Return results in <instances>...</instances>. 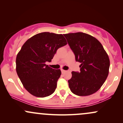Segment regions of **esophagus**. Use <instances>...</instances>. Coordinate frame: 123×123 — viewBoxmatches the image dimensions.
<instances>
[{"label":"esophagus","instance_id":"obj_1","mask_svg":"<svg viewBox=\"0 0 123 123\" xmlns=\"http://www.w3.org/2000/svg\"><path fill=\"white\" fill-rule=\"evenodd\" d=\"M61 72H62V73H65L66 72V70H63V69H61Z\"/></svg>","mask_w":123,"mask_h":123}]
</instances>
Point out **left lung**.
Wrapping results in <instances>:
<instances>
[{
	"label": "left lung",
	"instance_id": "8db88e82",
	"mask_svg": "<svg viewBox=\"0 0 123 123\" xmlns=\"http://www.w3.org/2000/svg\"><path fill=\"white\" fill-rule=\"evenodd\" d=\"M63 35L76 61L81 63L80 71L72 72V78L68 80L70 91L79 96L91 95L101 88L108 77V54L101 43L91 35L83 32Z\"/></svg>",
	"mask_w": 123,
	"mask_h": 123
}]
</instances>
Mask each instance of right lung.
Returning a JSON list of instances; mask_svg holds the SVG:
<instances>
[{
    "mask_svg": "<svg viewBox=\"0 0 123 123\" xmlns=\"http://www.w3.org/2000/svg\"><path fill=\"white\" fill-rule=\"evenodd\" d=\"M67 44L62 34L38 33L24 44L16 58V71L24 88L37 97H48L57 88L61 74L46 64L51 61L59 48Z\"/></svg>",
    "mask_w": 123,
    "mask_h": 123,
    "instance_id": "add662e5",
    "label": "right lung"
}]
</instances>
